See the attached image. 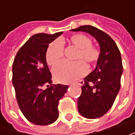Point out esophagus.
Returning <instances> with one entry per match:
<instances>
[{"mask_svg": "<svg viewBox=\"0 0 135 135\" xmlns=\"http://www.w3.org/2000/svg\"><path fill=\"white\" fill-rule=\"evenodd\" d=\"M76 83H77L79 86H83V84H84V81L83 80H80V81H78V82H76Z\"/></svg>", "mask_w": 135, "mask_h": 135, "instance_id": "obj_1", "label": "esophagus"}]
</instances>
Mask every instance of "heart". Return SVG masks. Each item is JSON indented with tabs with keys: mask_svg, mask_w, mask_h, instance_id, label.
I'll return each instance as SVG.
<instances>
[{
	"mask_svg": "<svg viewBox=\"0 0 135 135\" xmlns=\"http://www.w3.org/2000/svg\"><path fill=\"white\" fill-rule=\"evenodd\" d=\"M69 43L78 49L74 62L63 61L52 70L55 80L60 83H69L80 78L88 71L89 65L97 64L101 56V51L96 46L91 44V40L86 35L76 34L69 38ZM64 46L60 40L50 43L46 52V61L49 66H54L62 59Z\"/></svg>",
	"mask_w": 135,
	"mask_h": 135,
	"instance_id": "heart-1",
	"label": "heart"
}]
</instances>
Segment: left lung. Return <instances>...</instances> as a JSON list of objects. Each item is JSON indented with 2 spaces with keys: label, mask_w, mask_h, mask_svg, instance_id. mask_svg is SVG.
<instances>
[{
  "label": "left lung",
  "mask_w": 135,
  "mask_h": 135,
  "mask_svg": "<svg viewBox=\"0 0 135 135\" xmlns=\"http://www.w3.org/2000/svg\"><path fill=\"white\" fill-rule=\"evenodd\" d=\"M73 31H85L100 44L101 56L95 69L84 78L78 98V111L88 119L104 116L113 106L121 86L122 62L115 41L100 29L83 25Z\"/></svg>",
  "instance_id": "obj_1"
}]
</instances>
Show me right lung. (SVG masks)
<instances>
[{
	"instance_id": "obj_1",
	"label": "right lung",
	"mask_w": 135,
	"mask_h": 135,
	"mask_svg": "<svg viewBox=\"0 0 135 135\" xmlns=\"http://www.w3.org/2000/svg\"><path fill=\"white\" fill-rule=\"evenodd\" d=\"M62 34H34L19 49L13 64V86L18 107L35 125L47 126L59 117L58 105L68 86L52 85L46 61L49 44ZM47 88L43 89V86Z\"/></svg>"
}]
</instances>
